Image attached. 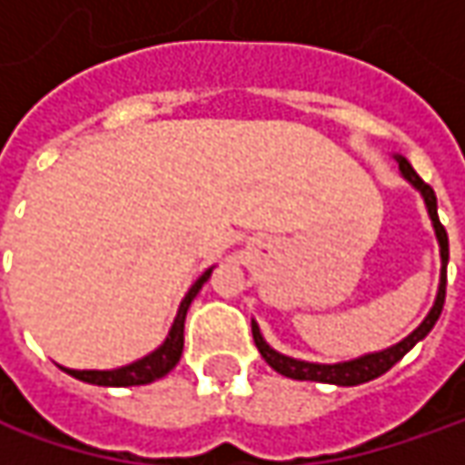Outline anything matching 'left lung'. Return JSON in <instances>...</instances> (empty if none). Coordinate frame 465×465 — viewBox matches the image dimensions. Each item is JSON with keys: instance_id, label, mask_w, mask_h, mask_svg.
Instances as JSON below:
<instances>
[{"instance_id": "obj_1", "label": "left lung", "mask_w": 465, "mask_h": 465, "mask_svg": "<svg viewBox=\"0 0 465 465\" xmlns=\"http://www.w3.org/2000/svg\"><path fill=\"white\" fill-rule=\"evenodd\" d=\"M399 168H401L403 178H406L411 186H417L421 191L424 204H427V212H430L432 224H435V235H438V241H440L442 274H440V292H438V300H435V308H432L430 315L421 321L420 329L414 331V333H409V336H406L403 341H399L396 347L385 349V351H375V354H365V357L351 360V362H339V365H312V362H302V360L284 357V354H279V351H274V349L269 347V344L263 341V336H261L259 326H256V323H251V326H253V341H256V347H259L261 357L269 362V367H274L279 375H287V378H292V381H318V383H333V385L367 383V381H375V378H381L383 372H388V370L396 365L409 349L414 347L420 339H424V336L432 331V326L438 323L440 312H442V305H445V282H448V232H445V227H442V223H440L438 196H435L432 186L421 181L420 175H417V170L409 165V160H406V157H399Z\"/></svg>"}]
</instances>
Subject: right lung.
<instances>
[{"instance_id": "obj_1", "label": "right lung", "mask_w": 465, "mask_h": 465, "mask_svg": "<svg viewBox=\"0 0 465 465\" xmlns=\"http://www.w3.org/2000/svg\"><path fill=\"white\" fill-rule=\"evenodd\" d=\"M212 274V269L204 272L202 277L196 279V284L188 290V295L183 297L181 308H178V315H175V323L170 329L165 344L160 349H154L153 354H147L144 360H139L134 365L118 367V370H66L72 378L77 381H84V383H95V385H108V388H126V385H144L153 383L157 378L168 375L173 367L178 365L181 360V351H183V321H186V311L191 305V300L196 297V292L202 290L206 279Z\"/></svg>"}]
</instances>
